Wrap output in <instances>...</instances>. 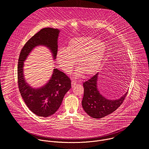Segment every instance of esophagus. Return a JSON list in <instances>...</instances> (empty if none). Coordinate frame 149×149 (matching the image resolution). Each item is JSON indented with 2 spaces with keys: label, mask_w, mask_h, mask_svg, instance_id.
Instances as JSON below:
<instances>
[{
  "label": "esophagus",
  "mask_w": 149,
  "mask_h": 149,
  "mask_svg": "<svg viewBox=\"0 0 149 149\" xmlns=\"http://www.w3.org/2000/svg\"><path fill=\"white\" fill-rule=\"evenodd\" d=\"M76 82L75 81H72L71 82V85H72V88H73L76 85Z\"/></svg>",
  "instance_id": "34e87169"
}]
</instances>
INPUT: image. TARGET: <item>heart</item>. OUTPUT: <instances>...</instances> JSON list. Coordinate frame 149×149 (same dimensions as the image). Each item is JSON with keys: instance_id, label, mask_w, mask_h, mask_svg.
<instances>
[{"instance_id": "1", "label": "heart", "mask_w": 149, "mask_h": 149, "mask_svg": "<svg viewBox=\"0 0 149 149\" xmlns=\"http://www.w3.org/2000/svg\"><path fill=\"white\" fill-rule=\"evenodd\" d=\"M106 52L105 43L93 37H80L72 39L66 48L57 52V62L61 69L69 74L77 64L79 69L74 76L84 73L86 76L95 74L103 62Z\"/></svg>"}]
</instances>
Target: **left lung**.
I'll use <instances>...</instances> for the list:
<instances>
[{
	"label": "left lung",
	"instance_id": "1",
	"mask_svg": "<svg viewBox=\"0 0 149 149\" xmlns=\"http://www.w3.org/2000/svg\"><path fill=\"white\" fill-rule=\"evenodd\" d=\"M98 74L83 83L84 96L82 106L85 112L95 119L102 118L114 112L122 104L127 92L120 98L116 100L107 99L97 88Z\"/></svg>",
	"mask_w": 149,
	"mask_h": 149
}]
</instances>
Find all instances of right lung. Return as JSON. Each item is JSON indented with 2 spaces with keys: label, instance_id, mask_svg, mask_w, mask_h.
Returning <instances> with one entry per match:
<instances>
[{
  "label": "right lung",
  "instance_id": "obj_1",
  "mask_svg": "<svg viewBox=\"0 0 149 149\" xmlns=\"http://www.w3.org/2000/svg\"><path fill=\"white\" fill-rule=\"evenodd\" d=\"M60 31L58 29L50 27L41 29L26 43L18 59V84L21 95L30 111L39 116L48 117L55 113L65 95L71 88V81L64 72L55 68L45 85L38 88H33L24 79V62L33 49L38 46L47 47L55 60Z\"/></svg>",
  "mask_w": 149,
  "mask_h": 149
}]
</instances>
